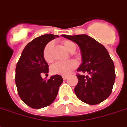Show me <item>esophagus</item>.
Listing matches in <instances>:
<instances>
[{
    "instance_id": "1",
    "label": "esophagus",
    "mask_w": 127,
    "mask_h": 127,
    "mask_svg": "<svg viewBox=\"0 0 127 127\" xmlns=\"http://www.w3.org/2000/svg\"><path fill=\"white\" fill-rule=\"evenodd\" d=\"M63 80H66L68 78V76H63Z\"/></svg>"
}]
</instances>
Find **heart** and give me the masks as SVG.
Listing matches in <instances>:
<instances>
[{"label": "heart", "instance_id": "b5f03b06", "mask_svg": "<svg viewBox=\"0 0 127 127\" xmlns=\"http://www.w3.org/2000/svg\"><path fill=\"white\" fill-rule=\"evenodd\" d=\"M62 44L66 49L69 53H74L75 51L76 47L74 43L71 41L65 40L62 42ZM53 47V42H49L43 49V57L47 63H51L53 61V56L52 53ZM77 66V64L74 61L70 60L66 62H57L52 66L51 71L53 74H59L61 76L68 75Z\"/></svg>", "mask_w": 127, "mask_h": 127}]
</instances>
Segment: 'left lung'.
Segmentation results:
<instances>
[{
  "label": "left lung",
  "mask_w": 127,
  "mask_h": 127,
  "mask_svg": "<svg viewBox=\"0 0 127 127\" xmlns=\"http://www.w3.org/2000/svg\"><path fill=\"white\" fill-rule=\"evenodd\" d=\"M61 36L77 44L81 52L82 61L77 71L78 82L74 88L80 100L89 105H96L105 100L112 92L115 80V66L104 46L86 34Z\"/></svg>",
  "instance_id": "8db88e82"
}]
</instances>
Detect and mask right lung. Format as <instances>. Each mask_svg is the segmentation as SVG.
Listing matches in <instances>:
<instances>
[{"label": "right lung", "mask_w": 127, "mask_h": 127, "mask_svg": "<svg viewBox=\"0 0 127 127\" xmlns=\"http://www.w3.org/2000/svg\"><path fill=\"white\" fill-rule=\"evenodd\" d=\"M55 37L59 36L46 34L34 39L25 47L17 63L15 82L19 96L32 108L41 109L51 104L63 82L57 74L49 80L43 79L41 76L49 72V66L43 57V49Z\"/></svg>", "instance_id": "obj_1"}]
</instances>
